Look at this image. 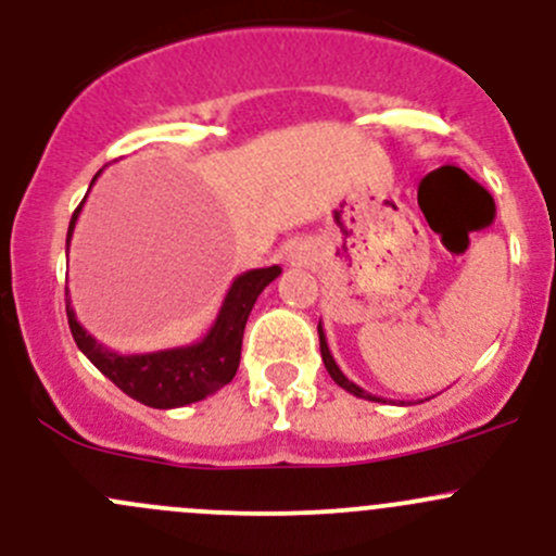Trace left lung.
<instances>
[{"label":"left lung","instance_id":"8db88e82","mask_svg":"<svg viewBox=\"0 0 556 556\" xmlns=\"http://www.w3.org/2000/svg\"><path fill=\"white\" fill-rule=\"evenodd\" d=\"M317 333H319V352H323V363H325V368H328L330 379H333V382H336V384H339V387H341V390L352 392V395H355V397H366V401H382V397L371 395V392H366V390H363V387H357L355 382H350V379H346V377H344V371H341V368H339V366H336L333 355H330V350H328V339H325V330H323V319H319V325H317Z\"/></svg>","mask_w":556,"mask_h":556}]
</instances>
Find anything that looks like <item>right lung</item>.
<instances>
[{
    "label": "right lung",
    "mask_w": 556,
    "mask_h": 556,
    "mask_svg": "<svg viewBox=\"0 0 556 556\" xmlns=\"http://www.w3.org/2000/svg\"><path fill=\"white\" fill-rule=\"evenodd\" d=\"M102 172H97V177ZM91 179V185L97 182ZM86 201V199H83ZM80 206L75 210L66 231V250H70L75 223L80 217ZM282 274L279 266L252 268V271L239 274L223 299L217 319L206 336L195 344L172 346V350L142 352V355H121L115 350H106L99 344L80 323H77L75 309L70 304V290H66V319L75 344L80 346L83 355L110 379L112 384L121 387L128 397L144 403L150 408H179L188 403L204 401L206 395L217 392L237 377L239 357H242V336L247 317L255 306L257 295Z\"/></svg>",
    "instance_id": "1"
}]
</instances>
